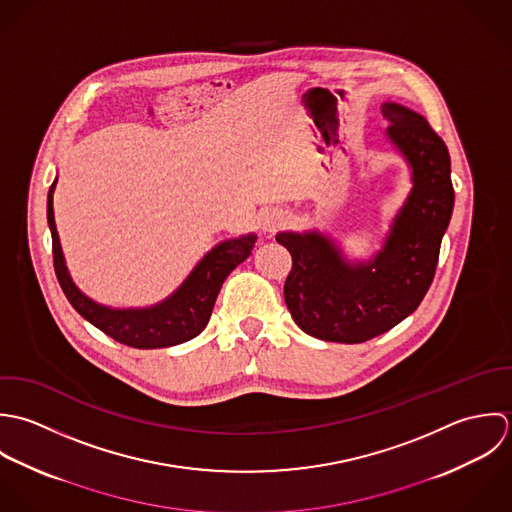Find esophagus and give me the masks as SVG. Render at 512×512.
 <instances>
[{
    "label": "esophagus",
    "instance_id": "34e87169",
    "mask_svg": "<svg viewBox=\"0 0 512 512\" xmlns=\"http://www.w3.org/2000/svg\"><path fill=\"white\" fill-rule=\"evenodd\" d=\"M283 221H285V213L279 207H267L261 211V217H259V225L267 233L277 231L283 225Z\"/></svg>",
    "mask_w": 512,
    "mask_h": 512
}]
</instances>
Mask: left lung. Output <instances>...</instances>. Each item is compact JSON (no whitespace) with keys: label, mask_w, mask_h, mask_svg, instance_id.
Wrapping results in <instances>:
<instances>
[{"label":"left lung","mask_w":512,"mask_h":512,"mask_svg":"<svg viewBox=\"0 0 512 512\" xmlns=\"http://www.w3.org/2000/svg\"><path fill=\"white\" fill-rule=\"evenodd\" d=\"M392 144L411 168V192L384 241L370 259L350 263L320 231H281L293 269L285 303L310 336L358 344L400 324L423 301L449 225L455 192L445 142L429 122L398 103L382 104Z\"/></svg>","instance_id":"left-lung-1"}]
</instances>
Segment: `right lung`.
Here are the masks:
<instances>
[{"mask_svg":"<svg viewBox=\"0 0 512 512\" xmlns=\"http://www.w3.org/2000/svg\"><path fill=\"white\" fill-rule=\"evenodd\" d=\"M55 186L57 180L47 194V221L53 237V265L65 297L83 318L103 330L106 336L138 350L168 348L196 338L209 322L223 281L251 255L257 241V235L249 233L215 245L194 267L182 287L154 307H104L81 293L67 271L53 215Z\"/></svg>","mask_w":512,"mask_h":512,"instance_id":"obj_1","label":"right lung"}]
</instances>
